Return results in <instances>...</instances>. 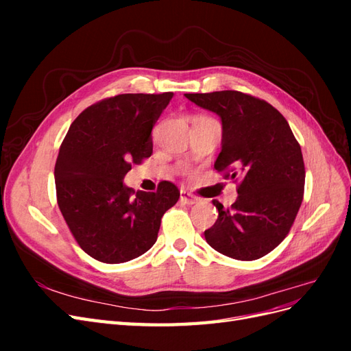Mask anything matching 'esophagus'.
<instances>
[{
  "label": "esophagus",
  "mask_w": 351,
  "mask_h": 351,
  "mask_svg": "<svg viewBox=\"0 0 351 351\" xmlns=\"http://www.w3.org/2000/svg\"><path fill=\"white\" fill-rule=\"evenodd\" d=\"M180 200H182L186 205H195V204H197L199 199L195 195L186 192V190H182V193H180Z\"/></svg>",
  "instance_id": "1"
}]
</instances>
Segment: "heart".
Segmentation results:
<instances>
[{
	"mask_svg": "<svg viewBox=\"0 0 351 351\" xmlns=\"http://www.w3.org/2000/svg\"><path fill=\"white\" fill-rule=\"evenodd\" d=\"M200 119H208V117H205V115H196L193 120H200Z\"/></svg>",
	"mask_w": 351,
	"mask_h": 351,
	"instance_id": "b5f03b06",
	"label": "heart"
}]
</instances>
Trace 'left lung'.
<instances>
[{"instance_id":"obj_1","label":"left lung","mask_w":351,"mask_h":351,"mask_svg":"<svg viewBox=\"0 0 351 351\" xmlns=\"http://www.w3.org/2000/svg\"><path fill=\"white\" fill-rule=\"evenodd\" d=\"M221 117L222 146L215 169L239 180L237 200L218 209L205 231L212 249L237 261H254L287 237L304 193V162L299 142L282 114L267 101L239 90L184 93Z\"/></svg>"}]
</instances>
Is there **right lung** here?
<instances>
[{
	"mask_svg": "<svg viewBox=\"0 0 351 351\" xmlns=\"http://www.w3.org/2000/svg\"><path fill=\"white\" fill-rule=\"evenodd\" d=\"M173 92L123 93L84 110L60 146L54 177L57 202L73 237L89 256L123 263L149 250L161 218L177 204L176 184L156 192L123 184L132 164L152 155L151 132Z\"/></svg>",
	"mask_w": 351,
	"mask_h": 351,
	"instance_id": "add662e5",
	"label": "right lung"
}]
</instances>
